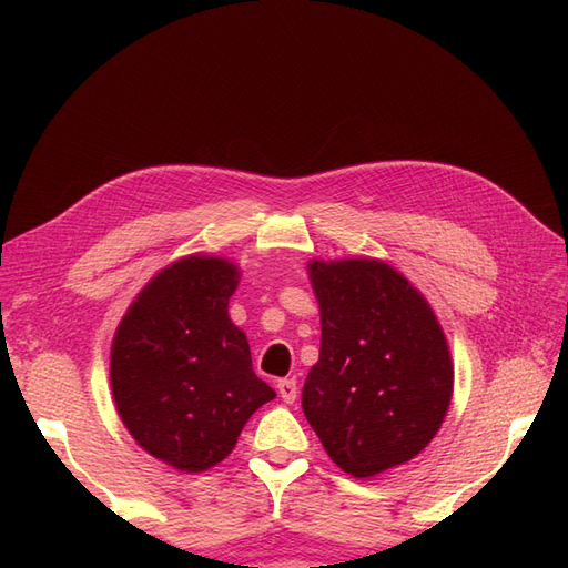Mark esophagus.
I'll return each instance as SVG.
<instances>
[{"mask_svg": "<svg viewBox=\"0 0 568 568\" xmlns=\"http://www.w3.org/2000/svg\"><path fill=\"white\" fill-rule=\"evenodd\" d=\"M277 390H280V395H282V400L291 405V403L296 400V395H298V384H296L294 376H288V379H282V382L277 384Z\"/></svg>", "mask_w": 568, "mask_h": 568, "instance_id": "1", "label": "esophagus"}]
</instances>
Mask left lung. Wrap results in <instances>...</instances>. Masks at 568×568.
I'll return each instance as SVG.
<instances>
[{"label": "left lung", "mask_w": 568, "mask_h": 568, "mask_svg": "<svg viewBox=\"0 0 568 568\" xmlns=\"http://www.w3.org/2000/svg\"><path fill=\"white\" fill-rule=\"evenodd\" d=\"M320 305V359L303 386L305 419L355 478L415 459L448 415L455 367L417 286L379 257L307 263Z\"/></svg>", "instance_id": "obj_1"}]
</instances>
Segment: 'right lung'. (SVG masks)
<instances>
[{"instance_id": "add662e5", "label": "right lung", "mask_w": 568, "mask_h": 568, "mask_svg": "<svg viewBox=\"0 0 568 568\" xmlns=\"http://www.w3.org/2000/svg\"><path fill=\"white\" fill-rule=\"evenodd\" d=\"M242 270L194 253L146 282L111 343L120 422L151 457L184 474L225 459L274 393L257 379L246 334L230 320Z\"/></svg>"}]
</instances>
